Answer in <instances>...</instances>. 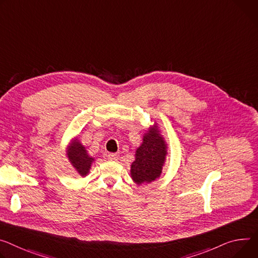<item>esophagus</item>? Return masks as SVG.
<instances>
[{
    "mask_svg": "<svg viewBox=\"0 0 258 258\" xmlns=\"http://www.w3.org/2000/svg\"><path fill=\"white\" fill-rule=\"evenodd\" d=\"M118 157H119V155L117 153H109L108 154V159L109 160H117V159H118Z\"/></svg>",
    "mask_w": 258,
    "mask_h": 258,
    "instance_id": "esophagus-1",
    "label": "esophagus"
}]
</instances>
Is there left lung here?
<instances>
[{
	"label": "left lung",
	"instance_id": "left-lung-1",
	"mask_svg": "<svg viewBox=\"0 0 258 258\" xmlns=\"http://www.w3.org/2000/svg\"><path fill=\"white\" fill-rule=\"evenodd\" d=\"M167 148L156 124L144 134L143 143L136 150V159L131 166V177L138 185L159 178L168 153Z\"/></svg>",
	"mask_w": 258,
	"mask_h": 258
}]
</instances>
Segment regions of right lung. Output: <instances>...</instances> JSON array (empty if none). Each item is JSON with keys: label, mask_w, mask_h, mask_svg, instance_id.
Masks as SVG:
<instances>
[{"label": "right lung", "mask_w": 258, "mask_h": 258, "mask_svg": "<svg viewBox=\"0 0 258 258\" xmlns=\"http://www.w3.org/2000/svg\"><path fill=\"white\" fill-rule=\"evenodd\" d=\"M67 149V155L70 162L72 163V166L80 176L85 177L89 173L91 163L95 160V158L87 153L85 147L76 138L72 140Z\"/></svg>", "instance_id": "1"}]
</instances>
